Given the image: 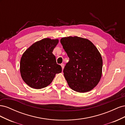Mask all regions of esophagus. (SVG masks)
<instances>
[{
  "mask_svg": "<svg viewBox=\"0 0 125 125\" xmlns=\"http://www.w3.org/2000/svg\"><path fill=\"white\" fill-rule=\"evenodd\" d=\"M61 66H62V69L63 70V68H64V67H65V65H64L63 63H62L61 64Z\"/></svg>",
  "mask_w": 125,
  "mask_h": 125,
  "instance_id": "1",
  "label": "esophagus"
}]
</instances>
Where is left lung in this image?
<instances>
[{"label": "left lung", "instance_id": "1", "mask_svg": "<svg viewBox=\"0 0 125 125\" xmlns=\"http://www.w3.org/2000/svg\"><path fill=\"white\" fill-rule=\"evenodd\" d=\"M60 43L69 58L63 72L70 88L80 93L92 90L102 76L103 60L99 51L90 41L77 36L63 37Z\"/></svg>", "mask_w": 125, "mask_h": 125}]
</instances>
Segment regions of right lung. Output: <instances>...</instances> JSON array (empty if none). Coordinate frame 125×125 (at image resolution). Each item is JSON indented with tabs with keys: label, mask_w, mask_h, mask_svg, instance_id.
Returning <instances> with one entry per match:
<instances>
[{
	"label": "right lung",
	"mask_w": 125,
	"mask_h": 125,
	"mask_svg": "<svg viewBox=\"0 0 125 125\" xmlns=\"http://www.w3.org/2000/svg\"><path fill=\"white\" fill-rule=\"evenodd\" d=\"M58 40L46 38L36 42L22 55L20 73L22 79L32 88L40 89L51 83L56 73H62L52 51Z\"/></svg>",
	"instance_id": "1"
}]
</instances>
